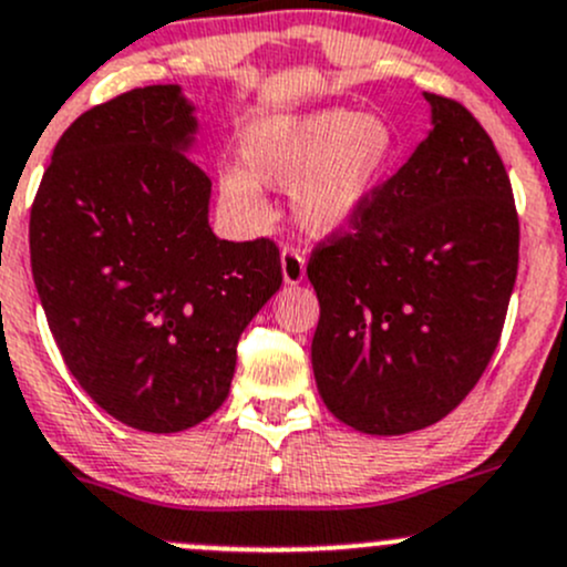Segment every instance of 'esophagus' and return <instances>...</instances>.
Masks as SVG:
<instances>
[{
    "label": "esophagus",
    "mask_w": 567,
    "mask_h": 567,
    "mask_svg": "<svg viewBox=\"0 0 567 567\" xmlns=\"http://www.w3.org/2000/svg\"><path fill=\"white\" fill-rule=\"evenodd\" d=\"M279 262H282V279L285 285H299L305 282L307 277V260L299 249L285 247L282 255H279Z\"/></svg>",
    "instance_id": "esophagus-1"
}]
</instances>
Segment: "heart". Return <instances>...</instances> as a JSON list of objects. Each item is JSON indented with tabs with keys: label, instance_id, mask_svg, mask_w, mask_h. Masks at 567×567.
Instances as JSON below:
<instances>
[{
	"label": "heart",
	"instance_id": "1",
	"mask_svg": "<svg viewBox=\"0 0 567 567\" xmlns=\"http://www.w3.org/2000/svg\"><path fill=\"white\" fill-rule=\"evenodd\" d=\"M394 153L398 136L381 114L340 106L271 114L244 134V167L219 173L221 214L255 230L268 219L260 186H271L290 192V216L307 236H342L375 203Z\"/></svg>",
	"mask_w": 567,
	"mask_h": 567
}]
</instances>
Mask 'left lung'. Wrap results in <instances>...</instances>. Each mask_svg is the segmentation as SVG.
<instances>
[{
  "instance_id": "8db88e82",
  "label": "left lung",
  "mask_w": 567,
  "mask_h": 567,
  "mask_svg": "<svg viewBox=\"0 0 567 567\" xmlns=\"http://www.w3.org/2000/svg\"><path fill=\"white\" fill-rule=\"evenodd\" d=\"M431 131L357 227L312 251V373L353 431H422L474 390L518 271L511 177L483 125L425 93Z\"/></svg>"
}]
</instances>
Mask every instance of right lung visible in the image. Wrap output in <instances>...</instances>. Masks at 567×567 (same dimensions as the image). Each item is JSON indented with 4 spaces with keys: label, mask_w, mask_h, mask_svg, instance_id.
Wrapping results in <instances>:
<instances>
[{
    "label": "right lung",
    "mask_w": 567,
    "mask_h": 567,
    "mask_svg": "<svg viewBox=\"0 0 567 567\" xmlns=\"http://www.w3.org/2000/svg\"><path fill=\"white\" fill-rule=\"evenodd\" d=\"M197 106L151 84L60 136L30 216L32 277L62 359L123 425L177 433L230 392L238 337L282 285L268 238L221 241L188 158Z\"/></svg>",
    "instance_id": "add662e5"
}]
</instances>
